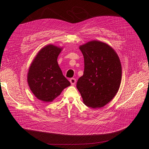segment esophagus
<instances>
[{
	"label": "esophagus",
	"instance_id": "1",
	"mask_svg": "<svg viewBox=\"0 0 149 149\" xmlns=\"http://www.w3.org/2000/svg\"><path fill=\"white\" fill-rule=\"evenodd\" d=\"M70 82L71 83V85L74 86L76 83V79H74V78H72V79H70Z\"/></svg>",
	"mask_w": 149,
	"mask_h": 149
}]
</instances>
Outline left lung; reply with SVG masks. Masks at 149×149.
<instances>
[{
	"label": "left lung",
	"instance_id": "obj_1",
	"mask_svg": "<svg viewBox=\"0 0 149 149\" xmlns=\"http://www.w3.org/2000/svg\"><path fill=\"white\" fill-rule=\"evenodd\" d=\"M84 68L77 88L84 104L92 108L104 106L118 92L121 80L120 58L110 46L93 40L80 46Z\"/></svg>",
	"mask_w": 149,
	"mask_h": 149
}]
</instances>
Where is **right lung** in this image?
Listing matches in <instances>:
<instances>
[{
	"mask_svg": "<svg viewBox=\"0 0 149 149\" xmlns=\"http://www.w3.org/2000/svg\"><path fill=\"white\" fill-rule=\"evenodd\" d=\"M61 49L49 45L38 52L29 69L28 83L34 95L44 102H51L70 85L63 75L57 57Z\"/></svg>",
	"mask_w": 149,
	"mask_h": 149,
	"instance_id": "add662e5",
	"label": "right lung"
}]
</instances>
